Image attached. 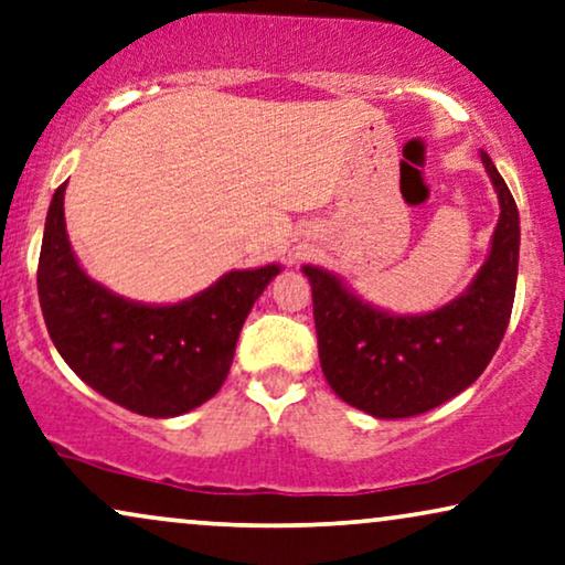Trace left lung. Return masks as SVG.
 <instances>
[{
	"label": "left lung",
	"instance_id": "left-lung-1",
	"mask_svg": "<svg viewBox=\"0 0 565 565\" xmlns=\"http://www.w3.org/2000/svg\"><path fill=\"white\" fill-rule=\"evenodd\" d=\"M480 162L499 193L491 250L470 287L426 315L364 302L341 276L302 266L312 287L320 366L343 403L374 418H411L476 382L507 333L516 291L519 212L491 157Z\"/></svg>",
	"mask_w": 565,
	"mask_h": 565
}]
</instances>
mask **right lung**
Instances as JSON below:
<instances>
[{
    "mask_svg": "<svg viewBox=\"0 0 565 565\" xmlns=\"http://www.w3.org/2000/svg\"><path fill=\"white\" fill-rule=\"evenodd\" d=\"M56 188L38 260V297L56 351L82 382L139 416L172 418L199 408L227 380L243 322L278 263L230 270L175 305L113 295L85 274Z\"/></svg>",
    "mask_w": 565,
    "mask_h": 565,
    "instance_id": "add662e5",
    "label": "right lung"
}]
</instances>
